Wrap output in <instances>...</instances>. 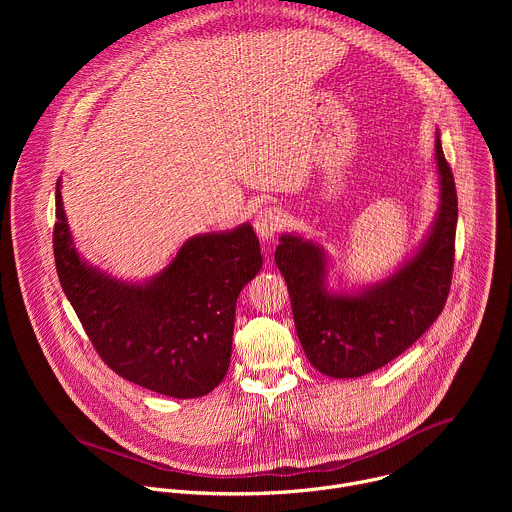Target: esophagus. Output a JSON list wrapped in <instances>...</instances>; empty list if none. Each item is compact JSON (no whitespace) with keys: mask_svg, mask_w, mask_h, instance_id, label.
<instances>
[{"mask_svg":"<svg viewBox=\"0 0 512 512\" xmlns=\"http://www.w3.org/2000/svg\"><path fill=\"white\" fill-rule=\"evenodd\" d=\"M255 231L261 239H271L285 225V212L279 206H265L255 216Z\"/></svg>","mask_w":512,"mask_h":512,"instance_id":"1","label":"esophagus"}]
</instances>
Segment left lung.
<instances>
[{
    "mask_svg": "<svg viewBox=\"0 0 512 512\" xmlns=\"http://www.w3.org/2000/svg\"><path fill=\"white\" fill-rule=\"evenodd\" d=\"M440 212L413 259L356 296L328 294L326 255L302 237L283 235L275 263L287 283L298 338L314 367L334 379L369 375L405 352L442 314L454 271L458 194L435 135Z\"/></svg>",
    "mask_w": 512,
    "mask_h": 512,
    "instance_id": "left-lung-1",
    "label": "left lung"
}]
</instances>
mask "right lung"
Masks as SVG:
<instances>
[{"label":"right lung","instance_id":"1","mask_svg":"<svg viewBox=\"0 0 512 512\" xmlns=\"http://www.w3.org/2000/svg\"><path fill=\"white\" fill-rule=\"evenodd\" d=\"M52 243L64 294L111 371L176 399L202 397L225 379L237 298L263 265L251 225L192 237L160 275L129 285L79 257L58 180Z\"/></svg>","mask_w":512,"mask_h":512}]
</instances>
